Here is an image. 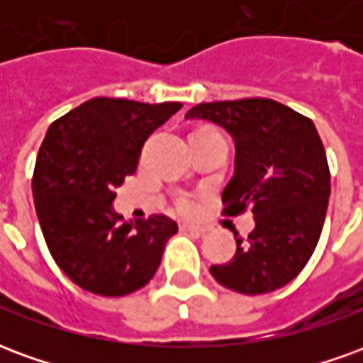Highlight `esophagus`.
<instances>
[{"instance_id":"34e87169","label":"esophagus","mask_w":363,"mask_h":363,"mask_svg":"<svg viewBox=\"0 0 363 363\" xmlns=\"http://www.w3.org/2000/svg\"><path fill=\"white\" fill-rule=\"evenodd\" d=\"M181 229L182 231H190L194 235H204L206 233V228H202V225H192V223H182Z\"/></svg>"}]
</instances>
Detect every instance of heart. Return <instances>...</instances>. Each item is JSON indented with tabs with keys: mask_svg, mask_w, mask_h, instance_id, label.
<instances>
[{
	"mask_svg": "<svg viewBox=\"0 0 363 363\" xmlns=\"http://www.w3.org/2000/svg\"><path fill=\"white\" fill-rule=\"evenodd\" d=\"M177 208L181 210V212H190L192 210V200L189 196H181L177 200Z\"/></svg>",
	"mask_w": 363,
	"mask_h": 363,
	"instance_id": "obj_1",
	"label": "heart"
}]
</instances>
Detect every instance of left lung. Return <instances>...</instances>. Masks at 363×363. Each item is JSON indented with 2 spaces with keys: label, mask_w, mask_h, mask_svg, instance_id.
I'll use <instances>...</instances> for the list:
<instances>
[{
  "label": "left lung",
  "mask_w": 363,
  "mask_h": 363,
  "mask_svg": "<svg viewBox=\"0 0 363 363\" xmlns=\"http://www.w3.org/2000/svg\"><path fill=\"white\" fill-rule=\"evenodd\" d=\"M186 120L225 128L235 142V173L221 194L225 213L255 216L247 243L210 272L221 286L259 296L286 286L303 270L319 243L330 171L311 120L272 99L202 103Z\"/></svg>",
  "instance_id": "left-lung-1"
}]
</instances>
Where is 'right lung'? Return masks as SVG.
<instances>
[{
  "label": "right lung",
  "mask_w": 363,
  "mask_h": 363,
  "mask_svg": "<svg viewBox=\"0 0 363 363\" xmlns=\"http://www.w3.org/2000/svg\"><path fill=\"white\" fill-rule=\"evenodd\" d=\"M181 106L96 96L48 128L36 157L33 198L52 259L79 288L128 296L157 272L177 223L159 213L124 221L112 202L124 179L135 173L145 140Z\"/></svg>",
  "instance_id": "add662e5"
}]
</instances>
